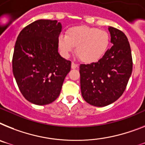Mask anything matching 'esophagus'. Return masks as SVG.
<instances>
[{
	"label": "esophagus",
	"instance_id": "esophagus-1",
	"mask_svg": "<svg viewBox=\"0 0 145 145\" xmlns=\"http://www.w3.org/2000/svg\"><path fill=\"white\" fill-rule=\"evenodd\" d=\"M77 67H78V65H77V64L74 63V62H72V63H71V69H76Z\"/></svg>",
	"mask_w": 145,
	"mask_h": 145
}]
</instances>
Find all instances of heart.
<instances>
[{
	"label": "heart",
	"mask_w": 145,
	"mask_h": 145,
	"mask_svg": "<svg viewBox=\"0 0 145 145\" xmlns=\"http://www.w3.org/2000/svg\"><path fill=\"white\" fill-rule=\"evenodd\" d=\"M109 45L110 36L107 31L86 25L69 28L65 35L58 37V47L64 57H69L76 47V55L86 63L99 60L108 51Z\"/></svg>",
	"instance_id": "obj_1"
}]
</instances>
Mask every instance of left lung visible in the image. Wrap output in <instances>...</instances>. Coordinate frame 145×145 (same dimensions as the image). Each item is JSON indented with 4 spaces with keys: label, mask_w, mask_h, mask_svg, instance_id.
<instances>
[{
    "label": "left lung",
    "mask_w": 145,
    "mask_h": 145,
    "mask_svg": "<svg viewBox=\"0 0 145 145\" xmlns=\"http://www.w3.org/2000/svg\"><path fill=\"white\" fill-rule=\"evenodd\" d=\"M111 48L97 63L81 64L80 87L83 99L96 107L114 103L124 93L133 70L130 43L126 35L109 26Z\"/></svg>",
    "instance_id": "8db88e82"
}]
</instances>
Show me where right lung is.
Returning <instances> with one entry per match:
<instances>
[{
	"instance_id": "1",
	"label": "right lung",
	"mask_w": 145,
	"mask_h": 145,
	"mask_svg": "<svg viewBox=\"0 0 145 145\" xmlns=\"http://www.w3.org/2000/svg\"><path fill=\"white\" fill-rule=\"evenodd\" d=\"M62 25L57 20H38L18 36L12 58L13 74L25 99L44 105L59 97L71 63L58 52Z\"/></svg>"
}]
</instances>
